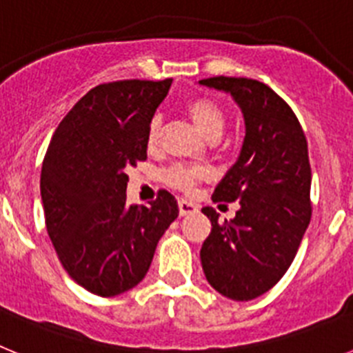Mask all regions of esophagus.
I'll list each match as a JSON object with an SVG mask.
<instances>
[{
	"mask_svg": "<svg viewBox=\"0 0 353 353\" xmlns=\"http://www.w3.org/2000/svg\"><path fill=\"white\" fill-rule=\"evenodd\" d=\"M179 210L180 215L196 214V212H198V205L189 201V199H179Z\"/></svg>",
	"mask_w": 353,
	"mask_h": 353,
	"instance_id": "34e87169",
	"label": "esophagus"
}]
</instances>
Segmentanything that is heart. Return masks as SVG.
I'll use <instances>...</instances> for the list:
<instances>
[{
	"label": "heart",
	"instance_id": "obj_1",
	"mask_svg": "<svg viewBox=\"0 0 353 353\" xmlns=\"http://www.w3.org/2000/svg\"><path fill=\"white\" fill-rule=\"evenodd\" d=\"M187 111L191 114L194 125L198 127L199 132L203 134L205 138H219L223 134L224 127H226V113L214 99L210 97H198L192 99L187 105ZM162 130V118L159 114L150 118L148 127H146V146L150 150L157 148L159 139H161ZM203 170L199 168H189L182 166V164H174L170 170L164 173V179L171 187L182 189V191H189L196 185L201 176H203Z\"/></svg>",
	"mask_w": 353,
	"mask_h": 353
}]
</instances>
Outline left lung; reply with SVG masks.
I'll return each instance as SVG.
<instances>
[{
    "mask_svg": "<svg viewBox=\"0 0 353 353\" xmlns=\"http://www.w3.org/2000/svg\"><path fill=\"white\" fill-rule=\"evenodd\" d=\"M199 84L232 93L245 120L239 161L215 187L212 201H240L230 223L205 207L212 232L199 256L221 295L251 301L276 285L297 254L311 221V166L305 134L288 104L248 77H208Z\"/></svg>",
    "mask_w": 353,
    "mask_h": 353,
    "instance_id": "obj_1",
    "label": "left lung"
}]
</instances>
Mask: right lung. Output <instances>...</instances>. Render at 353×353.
I'll return each instance as SVG.
<instances>
[{
  "label": "right lung",
  "instance_id": "right-lung-1",
  "mask_svg": "<svg viewBox=\"0 0 353 353\" xmlns=\"http://www.w3.org/2000/svg\"><path fill=\"white\" fill-rule=\"evenodd\" d=\"M171 79L99 84L76 102L48 146L40 174L49 239L68 276L101 297L134 288L179 217L161 189L150 207L127 205V170L146 161V127Z\"/></svg>",
  "mask_w": 353,
  "mask_h": 353
}]
</instances>
